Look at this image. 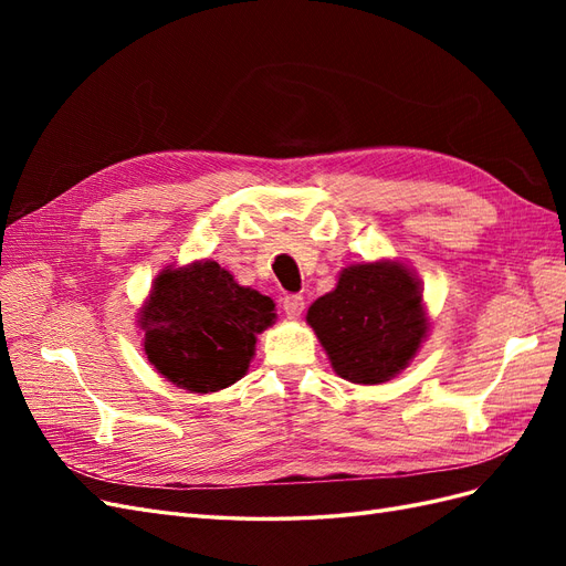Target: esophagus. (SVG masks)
Listing matches in <instances>:
<instances>
[{"instance_id": "esophagus-1", "label": "esophagus", "mask_w": 566, "mask_h": 566, "mask_svg": "<svg viewBox=\"0 0 566 566\" xmlns=\"http://www.w3.org/2000/svg\"><path fill=\"white\" fill-rule=\"evenodd\" d=\"M283 312L287 314V318H300L304 312V297L302 295L283 297Z\"/></svg>"}]
</instances>
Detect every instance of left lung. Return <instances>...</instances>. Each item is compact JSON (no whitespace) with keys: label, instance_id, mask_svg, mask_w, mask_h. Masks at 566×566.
<instances>
[{"label":"left lung","instance_id":"left-lung-1","mask_svg":"<svg viewBox=\"0 0 566 566\" xmlns=\"http://www.w3.org/2000/svg\"><path fill=\"white\" fill-rule=\"evenodd\" d=\"M306 323L333 370L356 385H380L399 375L430 331L420 281L401 262L342 269L333 293L318 297Z\"/></svg>","mask_w":566,"mask_h":566}]
</instances>
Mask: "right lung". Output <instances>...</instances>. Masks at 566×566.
Returning <instances> with one entry per match:
<instances>
[{
    "label": "right lung",
    "instance_id": "right-lung-1",
    "mask_svg": "<svg viewBox=\"0 0 566 566\" xmlns=\"http://www.w3.org/2000/svg\"><path fill=\"white\" fill-rule=\"evenodd\" d=\"M273 306L212 260L167 266L139 314L144 352L181 389H224L248 373L256 335L276 321Z\"/></svg>",
    "mask_w": 566,
    "mask_h": 566
}]
</instances>
